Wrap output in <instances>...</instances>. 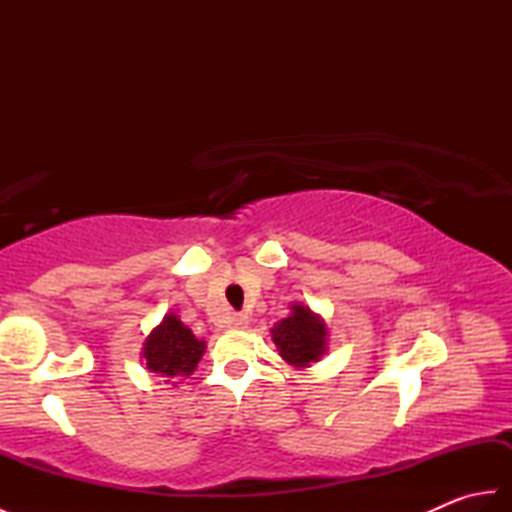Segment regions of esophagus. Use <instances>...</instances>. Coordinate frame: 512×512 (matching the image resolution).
I'll return each instance as SVG.
<instances>
[{
    "instance_id": "34e87169",
    "label": "esophagus",
    "mask_w": 512,
    "mask_h": 512,
    "mask_svg": "<svg viewBox=\"0 0 512 512\" xmlns=\"http://www.w3.org/2000/svg\"><path fill=\"white\" fill-rule=\"evenodd\" d=\"M246 325H248V317H246V314H233V317H228V328L244 330Z\"/></svg>"
}]
</instances>
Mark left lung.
Masks as SVG:
<instances>
[{
    "mask_svg": "<svg viewBox=\"0 0 512 512\" xmlns=\"http://www.w3.org/2000/svg\"><path fill=\"white\" fill-rule=\"evenodd\" d=\"M292 314L281 319L273 330V341L279 356L295 367L317 363L328 350V328L325 321L303 303H292Z\"/></svg>",
    "mask_w": 512,
    "mask_h": 512,
    "instance_id": "8db88e82",
    "label": "left lung"
}]
</instances>
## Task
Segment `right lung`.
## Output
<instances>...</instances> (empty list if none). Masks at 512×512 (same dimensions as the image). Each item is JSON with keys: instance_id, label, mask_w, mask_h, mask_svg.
I'll list each match as a JSON object with an SVG mask.
<instances>
[{"instance_id": "right-lung-1", "label": "right lung", "mask_w": 512, "mask_h": 512, "mask_svg": "<svg viewBox=\"0 0 512 512\" xmlns=\"http://www.w3.org/2000/svg\"><path fill=\"white\" fill-rule=\"evenodd\" d=\"M204 347V341L195 339V334L176 314H167L158 328L151 330L147 336L143 358L149 372L178 380L195 372L204 354Z\"/></svg>"}]
</instances>
